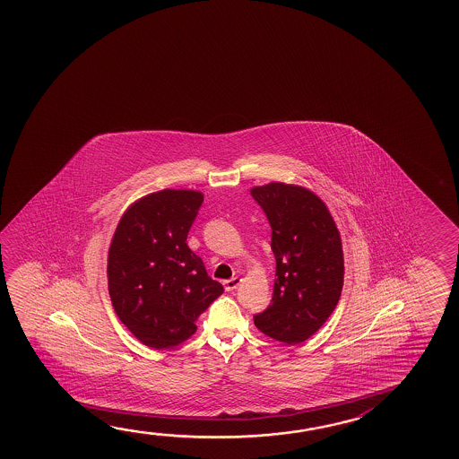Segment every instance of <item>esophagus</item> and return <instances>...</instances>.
I'll list each match as a JSON object with an SVG mask.
<instances>
[{
    "label": "esophagus",
    "instance_id": "esophagus-1",
    "mask_svg": "<svg viewBox=\"0 0 459 459\" xmlns=\"http://www.w3.org/2000/svg\"><path fill=\"white\" fill-rule=\"evenodd\" d=\"M241 280L238 276H235V278H230V280H226L224 281V290H229V292H232V290H237L238 286H240Z\"/></svg>",
    "mask_w": 459,
    "mask_h": 459
}]
</instances>
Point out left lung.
<instances>
[{
	"label": "left lung",
	"instance_id": "obj_1",
	"mask_svg": "<svg viewBox=\"0 0 459 459\" xmlns=\"http://www.w3.org/2000/svg\"><path fill=\"white\" fill-rule=\"evenodd\" d=\"M251 195L272 227L276 280L255 325L272 339L302 343L325 325L343 288V251L327 206L299 186L270 183Z\"/></svg>",
	"mask_w": 459,
	"mask_h": 459
}]
</instances>
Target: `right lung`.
<instances>
[{"label": "right lung", "instance_id": "obj_1", "mask_svg": "<svg viewBox=\"0 0 459 459\" xmlns=\"http://www.w3.org/2000/svg\"><path fill=\"white\" fill-rule=\"evenodd\" d=\"M204 195L155 192L120 219L108 255L114 310L144 345L162 350L189 339L195 321L224 288L187 247Z\"/></svg>", "mask_w": 459, "mask_h": 459}]
</instances>
